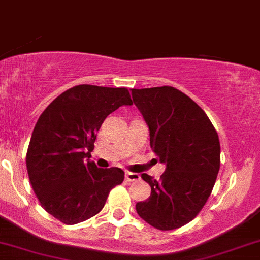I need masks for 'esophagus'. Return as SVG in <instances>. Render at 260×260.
Wrapping results in <instances>:
<instances>
[{"label": "esophagus", "instance_id": "esophagus-1", "mask_svg": "<svg viewBox=\"0 0 260 260\" xmlns=\"http://www.w3.org/2000/svg\"><path fill=\"white\" fill-rule=\"evenodd\" d=\"M126 180L128 182H133V181H138L140 180L139 174H136V172H126Z\"/></svg>", "mask_w": 260, "mask_h": 260}]
</instances>
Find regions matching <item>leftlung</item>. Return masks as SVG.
<instances>
[{
  "label": "left lung",
  "mask_w": 260,
  "mask_h": 260,
  "mask_svg": "<svg viewBox=\"0 0 260 260\" xmlns=\"http://www.w3.org/2000/svg\"><path fill=\"white\" fill-rule=\"evenodd\" d=\"M132 98L148 124L151 149L166 165L160 180L142 175L151 194L136 210L155 229H178L198 215L213 190L219 136L202 107L178 89H132Z\"/></svg>",
  "instance_id": "left-lung-1"
}]
</instances>
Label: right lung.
<instances>
[{
    "instance_id": "obj_1",
    "label": "right lung",
    "mask_w": 260,
    "mask_h": 260,
    "mask_svg": "<svg viewBox=\"0 0 260 260\" xmlns=\"http://www.w3.org/2000/svg\"><path fill=\"white\" fill-rule=\"evenodd\" d=\"M132 104L126 88L83 84L62 92L40 115L26 170L41 207L59 221L74 225L96 215L123 182L121 169L98 168L90 153L104 120Z\"/></svg>"
}]
</instances>
